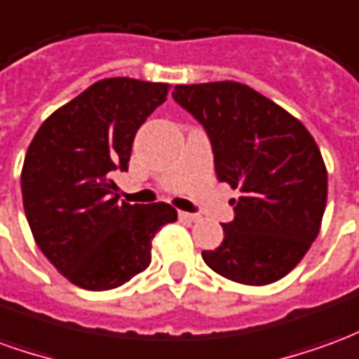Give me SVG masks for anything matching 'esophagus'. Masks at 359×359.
Returning a JSON list of instances; mask_svg holds the SVG:
<instances>
[{"instance_id": "34e87169", "label": "esophagus", "mask_w": 359, "mask_h": 359, "mask_svg": "<svg viewBox=\"0 0 359 359\" xmlns=\"http://www.w3.org/2000/svg\"><path fill=\"white\" fill-rule=\"evenodd\" d=\"M179 217L182 219V221H188V223L200 221V215H196V213H187V211H179Z\"/></svg>"}]
</instances>
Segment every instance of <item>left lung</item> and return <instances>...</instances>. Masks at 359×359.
Listing matches in <instances>:
<instances>
[{"label":"left lung","mask_w":359,"mask_h":359,"mask_svg":"<svg viewBox=\"0 0 359 359\" xmlns=\"http://www.w3.org/2000/svg\"><path fill=\"white\" fill-rule=\"evenodd\" d=\"M175 102L210 134L215 172L241 190L225 238L202 257L221 277L264 286L288 275L319 234L327 167L298 118L234 81L179 84Z\"/></svg>","instance_id":"left-lung-1"}]
</instances>
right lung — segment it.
Wrapping results in <instances>:
<instances>
[{"label": "right lung", "mask_w": 359, "mask_h": 359, "mask_svg": "<svg viewBox=\"0 0 359 359\" xmlns=\"http://www.w3.org/2000/svg\"><path fill=\"white\" fill-rule=\"evenodd\" d=\"M169 84L103 79L53 111L28 146L22 205L38 248L84 290L125 285L151 262V241L177 221L169 203L118 202L111 171L128 169L134 136Z\"/></svg>", "instance_id": "add662e5"}]
</instances>
